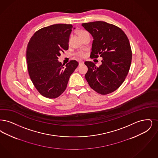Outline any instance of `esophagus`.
I'll use <instances>...</instances> for the list:
<instances>
[{
	"instance_id": "obj_1",
	"label": "esophagus",
	"mask_w": 158,
	"mask_h": 158,
	"mask_svg": "<svg viewBox=\"0 0 158 158\" xmlns=\"http://www.w3.org/2000/svg\"><path fill=\"white\" fill-rule=\"evenodd\" d=\"M82 64H84V61H79V65L80 66V65H81Z\"/></svg>"
}]
</instances>
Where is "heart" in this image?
Returning a JSON list of instances; mask_svg holds the SVG:
<instances>
[{
    "mask_svg": "<svg viewBox=\"0 0 158 158\" xmlns=\"http://www.w3.org/2000/svg\"><path fill=\"white\" fill-rule=\"evenodd\" d=\"M88 32L86 31H84V30H81L79 32V35L81 37H82V36L84 34H85L86 33H87ZM76 56L77 57H79V58H84L86 56V53L84 51H78V52H77L76 54Z\"/></svg>",
    "mask_w": 158,
    "mask_h": 158,
    "instance_id": "obj_1",
    "label": "heart"
}]
</instances>
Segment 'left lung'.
I'll return each mask as SVG.
<instances>
[{
  "label": "left lung",
  "instance_id": "8db88e82",
  "mask_svg": "<svg viewBox=\"0 0 158 158\" xmlns=\"http://www.w3.org/2000/svg\"><path fill=\"white\" fill-rule=\"evenodd\" d=\"M93 37L91 58H103L98 67L85 61V78L90 87L106 95L116 90L124 82L131 67L132 52L126 35L120 28L103 21L82 23Z\"/></svg>",
  "mask_w": 158,
  "mask_h": 158
}]
</instances>
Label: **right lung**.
Wrapping results in <instances>:
<instances>
[{
  "label": "right lung",
  "mask_w": 158,
  "mask_h": 158,
  "mask_svg": "<svg viewBox=\"0 0 158 158\" xmlns=\"http://www.w3.org/2000/svg\"><path fill=\"white\" fill-rule=\"evenodd\" d=\"M71 24H55L37 31L27 44V62L30 78L36 89L45 97L55 98L67 88L69 78L78 62L66 65L58 62L62 52L69 49Z\"/></svg>",
  "instance_id": "1"
}]
</instances>
